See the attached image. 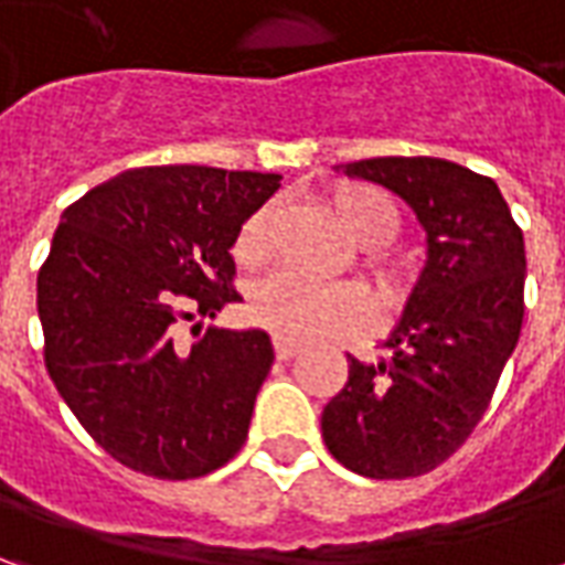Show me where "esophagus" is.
<instances>
[{"label":"esophagus","mask_w":565,"mask_h":565,"mask_svg":"<svg viewBox=\"0 0 565 565\" xmlns=\"http://www.w3.org/2000/svg\"><path fill=\"white\" fill-rule=\"evenodd\" d=\"M296 354H299V344L284 342V339H275V356H278V360H294Z\"/></svg>","instance_id":"34e87169"}]
</instances>
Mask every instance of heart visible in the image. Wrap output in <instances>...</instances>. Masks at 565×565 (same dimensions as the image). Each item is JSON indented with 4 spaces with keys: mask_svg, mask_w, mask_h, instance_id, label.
<instances>
[{
    "mask_svg": "<svg viewBox=\"0 0 565 565\" xmlns=\"http://www.w3.org/2000/svg\"><path fill=\"white\" fill-rule=\"evenodd\" d=\"M332 217L356 245L363 247V266L384 296V302L403 308L417 287V269L396 250L391 242L403 233L399 202L366 181H344L332 186L327 196ZM278 223V205L269 202L257 209L238 230L235 257L245 266H259L271 254ZM250 318L257 327L269 330L284 342H315L339 332H360L372 323V302L356 284H315L299 275H271L250 296Z\"/></svg>",
    "mask_w": 565,
    "mask_h": 565,
    "instance_id": "obj_1",
    "label": "heart"
}]
</instances>
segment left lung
Listing matches in <instances>:
<instances>
[{"instance_id":"1","label":"left lung","mask_w":565,"mask_h":565,"mask_svg":"<svg viewBox=\"0 0 565 565\" xmlns=\"http://www.w3.org/2000/svg\"><path fill=\"white\" fill-rule=\"evenodd\" d=\"M344 174L387 186L426 230V266L381 363L348 354L323 441L366 478H417L472 436L523 323L526 250L493 178L438 157H375Z\"/></svg>"}]
</instances>
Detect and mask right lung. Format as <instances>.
Returning a JSON list of instances; mask_svg holds the SVG:
<instances>
[{
    "label": "right lung",
    "mask_w": 565,
    "mask_h": 565,
    "mask_svg": "<svg viewBox=\"0 0 565 565\" xmlns=\"http://www.w3.org/2000/svg\"><path fill=\"white\" fill-rule=\"evenodd\" d=\"M281 174L145 166L63 211L39 271L44 366L72 415L127 469L186 481L242 450L269 375L263 330L178 344L184 320L242 299L230 247Z\"/></svg>",
    "instance_id": "add662e5"
}]
</instances>
